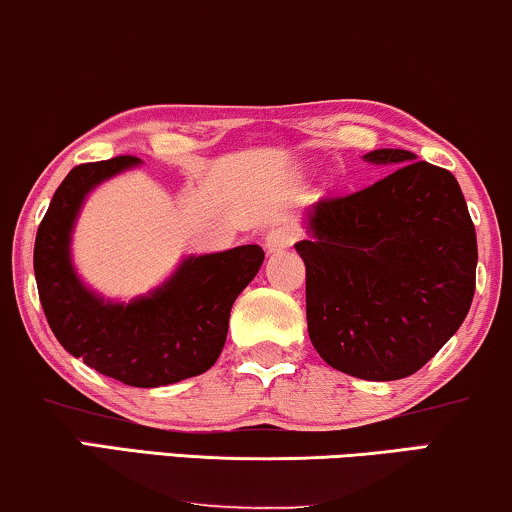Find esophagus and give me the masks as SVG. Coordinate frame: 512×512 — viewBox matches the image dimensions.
Masks as SVG:
<instances>
[{"mask_svg":"<svg viewBox=\"0 0 512 512\" xmlns=\"http://www.w3.org/2000/svg\"><path fill=\"white\" fill-rule=\"evenodd\" d=\"M295 240H298V231H295V228L288 226V224H279V226L270 228L268 235H265V249L281 251V249L291 247Z\"/></svg>","mask_w":512,"mask_h":512,"instance_id":"obj_1","label":"esophagus"}]
</instances>
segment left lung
<instances>
[{
    "label": "left lung",
    "instance_id": "1",
    "mask_svg": "<svg viewBox=\"0 0 512 512\" xmlns=\"http://www.w3.org/2000/svg\"><path fill=\"white\" fill-rule=\"evenodd\" d=\"M390 168L321 198L295 244L307 268V328L330 367L365 381L416 374L469 314L478 244L455 175L406 150L362 157Z\"/></svg>",
    "mask_w": 512,
    "mask_h": 512
}]
</instances>
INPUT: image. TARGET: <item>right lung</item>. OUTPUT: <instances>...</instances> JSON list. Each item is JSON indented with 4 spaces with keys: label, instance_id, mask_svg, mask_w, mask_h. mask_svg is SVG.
Returning <instances> with one entry per match:
<instances>
[{
    "label": "right lung",
    "instance_id": "1",
    "mask_svg": "<svg viewBox=\"0 0 512 512\" xmlns=\"http://www.w3.org/2000/svg\"><path fill=\"white\" fill-rule=\"evenodd\" d=\"M136 157L80 164L64 177L34 242L41 307L57 342L96 372L133 388H159L191 379L217 362L238 295L261 270L258 244L189 256L164 286L143 298L110 302L78 279L71 231L85 196Z\"/></svg>",
    "mask_w": 512,
    "mask_h": 512
}]
</instances>
